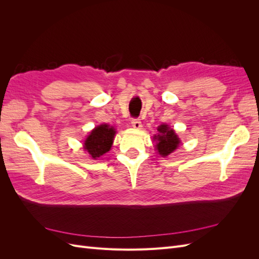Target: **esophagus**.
Wrapping results in <instances>:
<instances>
[{
  "label": "esophagus",
  "instance_id": "1",
  "mask_svg": "<svg viewBox=\"0 0 259 259\" xmlns=\"http://www.w3.org/2000/svg\"><path fill=\"white\" fill-rule=\"evenodd\" d=\"M132 126L134 128H142L143 127V124H142V121H140L139 119H133L132 120Z\"/></svg>",
  "mask_w": 259,
  "mask_h": 259
}]
</instances>
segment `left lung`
<instances>
[{
  "label": "left lung",
  "instance_id": "8db88e82",
  "mask_svg": "<svg viewBox=\"0 0 259 259\" xmlns=\"http://www.w3.org/2000/svg\"><path fill=\"white\" fill-rule=\"evenodd\" d=\"M158 131L160 134L153 137L156 139L155 149L162 156H166L177 149L179 146V138L175 134V132L170 130L167 125H161Z\"/></svg>",
  "mask_w": 259,
  "mask_h": 259
}]
</instances>
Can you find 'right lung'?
<instances>
[{"instance_id":"add662e5","label":"right lung","mask_w":259,"mask_h":259,"mask_svg":"<svg viewBox=\"0 0 259 259\" xmlns=\"http://www.w3.org/2000/svg\"><path fill=\"white\" fill-rule=\"evenodd\" d=\"M115 131L107 124H101L94 128L84 143V149L93 159L100 158L110 150L113 143Z\"/></svg>"}]
</instances>
